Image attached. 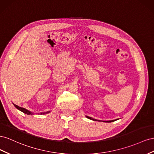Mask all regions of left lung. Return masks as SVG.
Returning <instances> with one entry per match:
<instances>
[{"label":"left lung","instance_id":"8db88e82","mask_svg":"<svg viewBox=\"0 0 154 154\" xmlns=\"http://www.w3.org/2000/svg\"><path fill=\"white\" fill-rule=\"evenodd\" d=\"M86 117H87L88 119H91V120H93V121H100L99 120H97V119H93V118H91V117H88V116H86ZM116 120H117V119H116V120H112V121H104V122H113V121H116Z\"/></svg>","mask_w":154,"mask_h":154}]
</instances>
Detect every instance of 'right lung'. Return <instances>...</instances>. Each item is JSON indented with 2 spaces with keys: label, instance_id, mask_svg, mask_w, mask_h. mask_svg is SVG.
<instances>
[{
  "label": "right lung",
  "instance_id": "obj_1",
  "mask_svg": "<svg viewBox=\"0 0 154 154\" xmlns=\"http://www.w3.org/2000/svg\"><path fill=\"white\" fill-rule=\"evenodd\" d=\"M14 105L15 107L17 109H19L20 111L23 112V113H26V114H27V115H32V114H33V113H32V112H30V111L28 110V109H25V108H24L20 107V106H17V105L15 104H14ZM49 112H43V113H41V114H46V113H49Z\"/></svg>",
  "mask_w": 154,
  "mask_h": 154
}]
</instances>
